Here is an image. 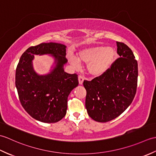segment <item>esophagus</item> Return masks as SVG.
<instances>
[{
    "label": "esophagus",
    "mask_w": 156,
    "mask_h": 156,
    "mask_svg": "<svg viewBox=\"0 0 156 156\" xmlns=\"http://www.w3.org/2000/svg\"><path fill=\"white\" fill-rule=\"evenodd\" d=\"M84 78L83 76H81V75L78 76V81H79V84H82V83H83V81H84Z\"/></svg>",
    "instance_id": "34e87169"
}]
</instances>
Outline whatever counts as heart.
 <instances>
[{
    "label": "heart",
    "instance_id": "obj_1",
    "mask_svg": "<svg viewBox=\"0 0 156 156\" xmlns=\"http://www.w3.org/2000/svg\"><path fill=\"white\" fill-rule=\"evenodd\" d=\"M116 51L112 48L102 46L85 49L79 53L78 60L88 64L87 69L92 76H100L107 72L113 64ZM71 64L78 67V62L76 59L70 58Z\"/></svg>",
    "mask_w": 156,
    "mask_h": 156
}]
</instances>
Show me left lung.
<instances>
[{"label": "left lung", "mask_w": 156, "mask_h": 156, "mask_svg": "<svg viewBox=\"0 0 156 156\" xmlns=\"http://www.w3.org/2000/svg\"><path fill=\"white\" fill-rule=\"evenodd\" d=\"M117 58L104 74L84 80L85 105L93 120L105 122L122 114L133 101L137 87V62L131 49L117 41Z\"/></svg>", "instance_id": "8db88e82"}]
</instances>
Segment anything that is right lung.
I'll return each instance as SVG.
<instances>
[{
  "label": "right lung",
  "mask_w": 156,
  "mask_h": 156,
  "mask_svg": "<svg viewBox=\"0 0 156 156\" xmlns=\"http://www.w3.org/2000/svg\"><path fill=\"white\" fill-rule=\"evenodd\" d=\"M66 46L57 43H42L29 48L22 54L16 68L15 86L20 102L26 112L44 122H56L64 117L70 92L78 85V75L64 72L68 62ZM51 54L57 64L49 74L39 76L33 70L34 55Z\"/></svg>",
  "instance_id": "1"
}]
</instances>
